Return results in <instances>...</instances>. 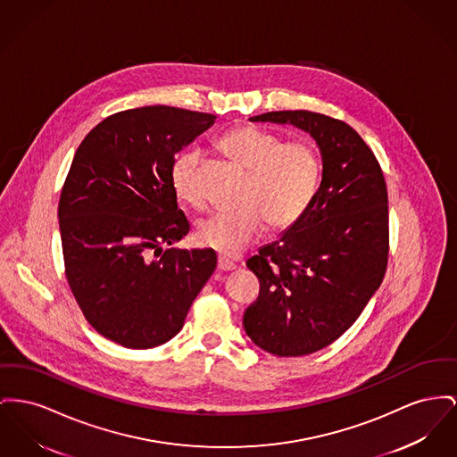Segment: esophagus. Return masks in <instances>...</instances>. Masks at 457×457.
I'll return each instance as SVG.
<instances>
[{
    "label": "esophagus",
    "instance_id": "esophagus-1",
    "mask_svg": "<svg viewBox=\"0 0 457 457\" xmlns=\"http://www.w3.org/2000/svg\"><path fill=\"white\" fill-rule=\"evenodd\" d=\"M235 268H237V266H235L233 261H229L228 257L219 255V259H217V269H219V270H233Z\"/></svg>",
    "mask_w": 457,
    "mask_h": 457
}]
</instances>
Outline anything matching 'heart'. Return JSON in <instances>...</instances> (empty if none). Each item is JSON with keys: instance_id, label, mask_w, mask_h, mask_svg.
I'll use <instances>...</instances> for the list:
<instances>
[{"instance_id": "heart-1", "label": "heart", "mask_w": 457, "mask_h": 457, "mask_svg": "<svg viewBox=\"0 0 457 457\" xmlns=\"http://www.w3.org/2000/svg\"><path fill=\"white\" fill-rule=\"evenodd\" d=\"M219 148L246 172L235 212H217L196 231L198 242L215 252L235 257L270 226L288 229L311 207L321 179L318 150L303 139L285 141L257 126H240L220 137ZM200 154L187 150L170 167L176 196L193 207L202 204L196 188Z\"/></svg>"}]
</instances>
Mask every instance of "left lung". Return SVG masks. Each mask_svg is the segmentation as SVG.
I'll list each match as a JSON object with an SVG mask.
<instances>
[{
	"label": "left lung",
	"mask_w": 457,
	"mask_h": 457,
	"mask_svg": "<svg viewBox=\"0 0 457 457\" xmlns=\"http://www.w3.org/2000/svg\"><path fill=\"white\" fill-rule=\"evenodd\" d=\"M250 120L296 126L321 150V187L307 212L246 261L261 283L243 314L246 335L272 355H307L338 340L383 281L390 250L386 183L371 148L344 120L309 110Z\"/></svg>",
	"instance_id": "8db88e82"
}]
</instances>
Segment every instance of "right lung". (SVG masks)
Wrapping results in <instances>:
<instances>
[{"instance_id": "add662e5", "label": "right lung", "mask_w": 457, "mask_h": 457, "mask_svg": "<svg viewBox=\"0 0 457 457\" xmlns=\"http://www.w3.org/2000/svg\"><path fill=\"white\" fill-rule=\"evenodd\" d=\"M215 115L122 110L82 139L58 202L65 278L86 321L128 349H152L183 328L212 276V248H169L189 231L170 185L176 154Z\"/></svg>"}]
</instances>
